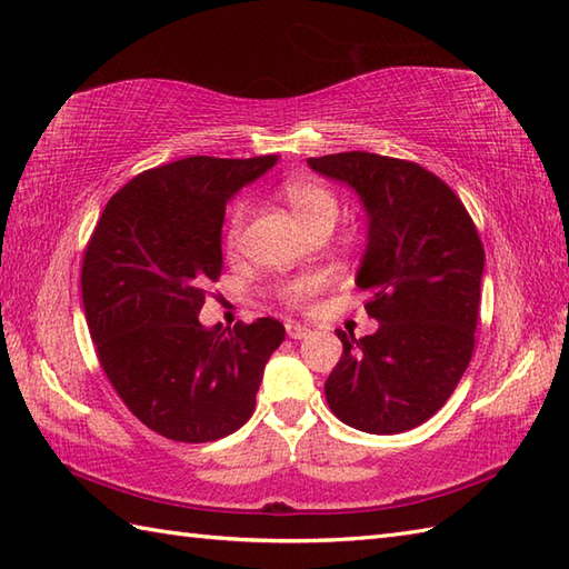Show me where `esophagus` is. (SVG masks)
I'll use <instances>...</instances> for the list:
<instances>
[{"label":"esophagus","mask_w":569,"mask_h":569,"mask_svg":"<svg viewBox=\"0 0 569 569\" xmlns=\"http://www.w3.org/2000/svg\"><path fill=\"white\" fill-rule=\"evenodd\" d=\"M286 332H288V337H291V340H303V337L310 335V328H306V325H300V322L288 320L286 322Z\"/></svg>","instance_id":"esophagus-1"}]
</instances>
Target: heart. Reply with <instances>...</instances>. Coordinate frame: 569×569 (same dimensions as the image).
<instances>
[{"label": "heart", "mask_w": 569, "mask_h": 569, "mask_svg": "<svg viewBox=\"0 0 569 569\" xmlns=\"http://www.w3.org/2000/svg\"><path fill=\"white\" fill-rule=\"evenodd\" d=\"M283 200L288 208L293 210L298 222L306 227V232H312L318 227H330L337 222V214H340V200H337L335 192L318 183V180H288L283 186ZM247 220V204L237 202L234 210L229 212L227 229H224V244L229 251H234L241 241V229H244ZM325 286V276H303L293 278V281L283 283L278 288V296L286 306H303L308 298L316 296Z\"/></svg>", "instance_id": "heart-1"}]
</instances>
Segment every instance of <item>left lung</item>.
I'll use <instances>...</instances> for the list:
<instances>
[{
  "instance_id": "obj_1",
  "label": "left lung",
  "mask_w": 569,
  "mask_h": 569,
  "mask_svg": "<svg viewBox=\"0 0 569 569\" xmlns=\"http://www.w3.org/2000/svg\"><path fill=\"white\" fill-rule=\"evenodd\" d=\"M352 188L369 217L357 271L373 335L337 330L345 352L325 381L330 410L349 428L396 435L432 418L475 352L485 247L452 188L391 156L347 151L308 159Z\"/></svg>"
}]
</instances>
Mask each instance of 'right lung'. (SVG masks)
Masks as SVG:
<instances>
[{"label": "right lung", "mask_w": 569, "mask_h": 569, "mask_svg": "<svg viewBox=\"0 0 569 569\" xmlns=\"http://www.w3.org/2000/svg\"><path fill=\"white\" fill-rule=\"evenodd\" d=\"M278 156H190L131 178L107 202L82 259V306L98 359L143 426L176 442L227 438L251 418L283 342L273 318L202 328L222 273L224 204Z\"/></svg>", "instance_id": "add662e5"}]
</instances>
